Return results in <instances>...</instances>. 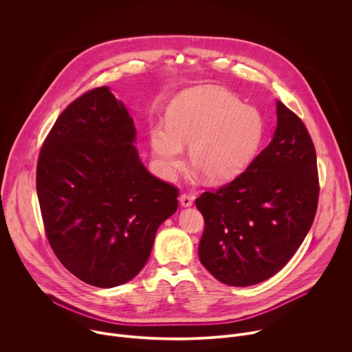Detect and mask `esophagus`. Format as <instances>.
I'll list each match as a JSON object with an SVG mask.
<instances>
[{
	"instance_id": "esophagus-1",
	"label": "esophagus",
	"mask_w": 352,
	"mask_h": 352,
	"mask_svg": "<svg viewBox=\"0 0 352 352\" xmlns=\"http://www.w3.org/2000/svg\"><path fill=\"white\" fill-rule=\"evenodd\" d=\"M179 202H181V205H182L184 208H189V206H192V204H193V196H190V195H188V193H182V195L179 196Z\"/></svg>"
}]
</instances>
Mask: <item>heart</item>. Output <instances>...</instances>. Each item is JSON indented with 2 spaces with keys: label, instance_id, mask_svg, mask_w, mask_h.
<instances>
[{
  "label": "heart",
  "instance_id": "obj_1",
  "mask_svg": "<svg viewBox=\"0 0 352 352\" xmlns=\"http://www.w3.org/2000/svg\"><path fill=\"white\" fill-rule=\"evenodd\" d=\"M166 125L150 131V144L164 175L173 177L189 162L210 184L238 177L255 157L265 121L262 114L227 90L206 86L178 94L166 113Z\"/></svg>",
  "mask_w": 352,
  "mask_h": 352
}]
</instances>
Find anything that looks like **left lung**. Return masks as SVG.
Segmentation results:
<instances>
[{"label":"left lung","mask_w":352,"mask_h":352,"mask_svg":"<svg viewBox=\"0 0 352 352\" xmlns=\"http://www.w3.org/2000/svg\"><path fill=\"white\" fill-rule=\"evenodd\" d=\"M277 120L272 142L243 173L195 200L205 219L199 259L228 285H254L281 270L316 214L320 186L312 138L281 102Z\"/></svg>","instance_id":"1"}]
</instances>
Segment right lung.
Returning <instances> with one entry per match:
<instances>
[{
    "instance_id": "1",
    "label": "right lung",
    "mask_w": 352,
    "mask_h": 352,
    "mask_svg": "<svg viewBox=\"0 0 352 352\" xmlns=\"http://www.w3.org/2000/svg\"><path fill=\"white\" fill-rule=\"evenodd\" d=\"M135 125L109 87L78 97L57 118L37 160L36 189L50 246L79 280H132L156 231L178 208V188L139 160Z\"/></svg>"
}]
</instances>
